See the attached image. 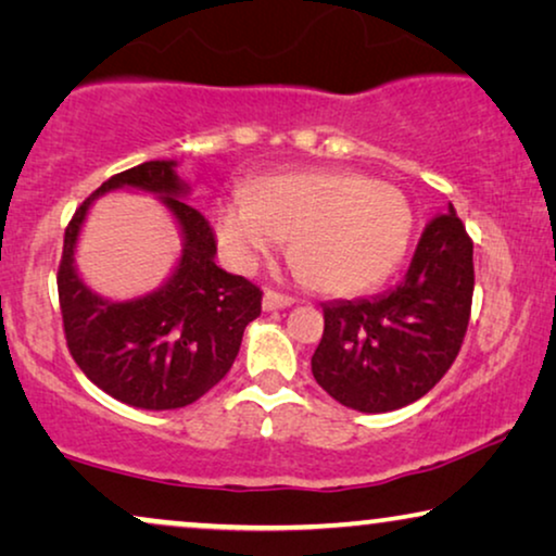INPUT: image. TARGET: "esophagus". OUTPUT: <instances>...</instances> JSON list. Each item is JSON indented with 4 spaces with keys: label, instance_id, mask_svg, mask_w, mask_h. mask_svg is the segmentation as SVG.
I'll list each match as a JSON object with an SVG mask.
<instances>
[{
    "label": "esophagus",
    "instance_id": "34e87169",
    "mask_svg": "<svg viewBox=\"0 0 556 556\" xmlns=\"http://www.w3.org/2000/svg\"><path fill=\"white\" fill-rule=\"evenodd\" d=\"M288 306H293L291 295L278 293V291H265V295H263L265 311H278V308H288Z\"/></svg>",
    "mask_w": 556,
    "mask_h": 556
}]
</instances>
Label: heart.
<instances>
[{
    "label": "heart",
    "instance_id": "obj_1",
    "mask_svg": "<svg viewBox=\"0 0 556 556\" xmlns=\"http://www.w3.org/2000/svg\"><path fill=\"white\" fill-rule=\"evenodd\" d=\"M215 230L238 268L291 240L301 276L316 291L344 295L394 270L413 232V210L397 187L362 174H283L253 187L248 202L219 204Z\"/></svg>",
    "mask_w": 556,
    "mask_h": 556
}]
</instances>
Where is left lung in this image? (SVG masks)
<instances>
[{"instance_id":"obj_1","label":"left lung","mask_w":556,"mask_h":556,"mask_svg":"<svg viewBox=\"0 0 556 556\" xmlns=\"http://www.w3.org/2000/svg\"><path fill=\"white\" fill-rule=\"evenodd\" d=\"M473 283V240L451 204L425 225L397 286L371 299L324 303V337L311 356L316 382L359 413L420 400L460 352Z\"/></svg>"}]
</instances>
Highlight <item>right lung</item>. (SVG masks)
<instances>
[{"instance_id":"right-lung-1","label":"right lung","mask_w":556,"mask_h":556,"mask_svg":"<svg viewBox=\"0 0 556 556\" xmlns=\"http://www.w3.org/2000/svg\"><path fill=\"white\" fill-rule=\"evenodd\" d=\"M121 186L162 193L186 238L173 278L134 302L101 300L72 265L87 207L96 195ZM187 189L174 162H143L103 181L65 227L58 299L67 349L90 382L131 407L192 405L230 371L242 331L261 316L263 291L248 278L217 268V240L207 217L179 200Z\"/></svg>"}]
</instances>
